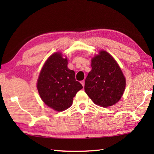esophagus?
I'll return each mask as SVG.
<instances>
[{
	"label": "esophagus",
	"mask_w": 154,
	"mask_h": 154,
	"mask_svg": "<svg viewBox=\"0 0 154 154\" xmlns=\"http://www.w3.org/2000/svg\"><path fill=\"white\" fill-rule=\"evenodd\" d=\"M81 83H82V84L83 87H84V85H85V81L84 80L82 81V82H81Z\"/></svg>",
	"instance_id": "obj_1"
}]
</instances>
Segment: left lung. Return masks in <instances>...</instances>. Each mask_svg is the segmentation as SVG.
Segmentation results:
<instances>
[{
    "label": "left lung",
    "mask_w": 154,
    "mask_h": 154,
    "mask_svg": "<svg viewBox=\"0 0 154 154\" xmlns=\"http://www.w3.org/2000/svg\"><path fill=\"white\" fill-rule=\"evenodd\" d=\"M92 70L85 81V93L96 105L108 107L123 95L126 79L120 67L110 54L100 51L92 59Z\"/></svg>",
    "instance_id": "left-lung-1"
}]
</instances>
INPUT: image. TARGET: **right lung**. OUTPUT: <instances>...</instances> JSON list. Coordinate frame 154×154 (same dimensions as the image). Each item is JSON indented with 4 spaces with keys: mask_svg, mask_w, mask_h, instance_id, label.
Listing matches in <instances>:
<instances>
[{
    "mask_svg": "<svg viewBox=\"0 0 154 154\" xmlns=\"http://www.w3.org/2000/svg\"><path fill=\"white\" fill-rule=\"evenodd\" d=\"M67 58L61 53L52 54L41 69L37 90L41 99L49 107L63 111L71 106L73 97L82 85L75 79L74 71L67 67Z\"/></svg>",
    "mask_w": 154,
    "mask_h": 154,
    "instance_id": "right-lung-1",
    "label": "right lung"
}]
</instances>
